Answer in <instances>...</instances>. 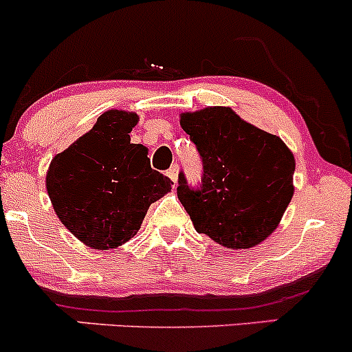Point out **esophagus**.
<instances>
[{
	"label": "esophagus",
	"mask_w": 352,
	"mask_h": 352,
	"mask_svg": "<svg viewBox=\"0 0 352 352\" xmlns=\"http://www.w3.org/2000/svg\"><path fill=\"white\" fill-rule=\"evenodd\" d=\"M177 175H179V168H177V164H175V166H173V168L168 171V176L171 177V179L176 183V181H177Z\"/></svg>",
	"instance_id": "1"
}]
</instances>
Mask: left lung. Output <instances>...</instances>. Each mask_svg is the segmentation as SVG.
Returning <instances> with one entry per match:
<instances>
[{
  "label": "left lung",
  "instance_id": "left-lung-1",
  "mask_svg": "<svg viewBox=\"0 0 352 352\" xmlns=\"http://www.w3.org/2000/svg\"><path fill=\"white\" fill-rule=\"evenodd\" d=\"M179 123L203 162L200 190H191L183 173L177 186L195 229L227 249L261 244L293 198V152L229 107L184 111Z\"/></svg>",
  "mask_w": 352,
  "mask_h": 352
}]
</instances>
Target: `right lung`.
Segmentation results:
<instances>
[{"label": "right lung", "mask_w": 352, "mask_h": 352, "mask_svg": "<svg viewBox=\"0 0 352 352\" xmlns=\"http://www.w3.org/2000/svg\"><path fill=\"white\" fill-rule=\"evenodd\" d=\"M137 122L132 111H104L50 161L45 186L54 212L88 248L108 251L125 244L151 203L171 191L173 181L151 168L147 147L130 144Z\"/></svg>", "instance_id": "obj_1"}]
</instances>
